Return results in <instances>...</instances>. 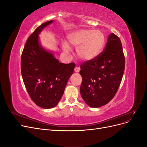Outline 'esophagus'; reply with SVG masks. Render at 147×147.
Masks as SVG:
<instances>
[{
    "label": "esophagus",
    "instance_id": "1",
    "mask_svg": "<svg viewBox=\"0 0 147 147\" xmlns=\"http://www.w3.org/2000/svg\"><path fill=\"white\" fill-rule=\"evenodd\" d=\"M74 70L75 72H79L80 70V68L78 67H75L74 69Z\"/></svg>",
    "mask_w": 147,
    "mask_h": 147
}]
</instances>
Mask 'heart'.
<instances>
[{
	"instance_id": "obj_1",
	"label": "heart",
	"mask_w": 147,
	"mask_h": 147,
	"mask_svg": "<svg viewBox=\"0 0 147 147\" xmlns=\"http://www.w3.org/2000/svg\"><path fill=\"white\" fill-rule=\"evenodd\" d=\"M67 39L68 44H63V50L69 54L71 51L70 46L77 48L78 56L86 61L98 57L103 51L106 43L105 34L99 30H77L70 33Z\"/></svg>"
}]
</instances>
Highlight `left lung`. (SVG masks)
I'll return each instance as SVG.
<instances>
[{
	"instance_id": "left-lung-1",
	"label": "left lung",
	"mask_w": 147,
	"mask_h": 147,
	"mask_svg": "<svg viewBox=\"0 0 147 147\" xmlns=\"http://www.w3.org/2000/svg\"><path fill=\"white\" fill-rule=\"evenodd\" d=\"M125 58L121 40L111 33L104 51L96 59L81 64L80 93L91 107L103 106L112 100L121 83Z\"/></svg>"
}]
</instances>
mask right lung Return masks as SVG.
I'll return each mask as SVG.
<instances>
[{"mask_svg":"<svg viewBox=\"0 0 147 147\" xmlns=\"http://www.w3.org/2000/svg\"><path fill=\"white\" fill-rule=\"evenodd\" d=\"M53 21L42 24L30 35L21 58V75L28 94L35 104L46 109L58 104L75 66L74 63H59L40 44L38 35Z\"/></svg>","mask_w":147,"mask_h":147,"instance_id":"obj_1","label":"right lung"}]
</instances>
